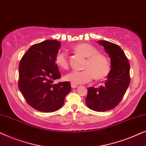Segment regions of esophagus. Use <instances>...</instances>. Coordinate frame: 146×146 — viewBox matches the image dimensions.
Here are the masks:
<instances>
[{
    "mask_svg": "<svg viewBox=\"0 0 146 146\" xmlns=\"http://www.w3.org/2000/svg\"><path fill=\"white\" fill-rule=\"evenodd\" d=\"M71 86L72 88H76L78 86V85L74 83H71Z\"/></svg>",
    "mask_w": 146,
    "mask_h": 146,
    "instance_id": "34e87169",
    "label": "esophagus"
}]
</instances>
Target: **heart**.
<instances>
[{"instance_id": "b5f03b06", "label": "heart", "mask_w": 146, "mask_h": 146, "mask_svg": "<svg viewBox=\"0 0 146 146\" xmlns=\"http://www.w3.org/2000/svg\"><path fill=\"white\" fill-rule=\"evenodd\" d=\"M74 50L86 58L81 71L72 70L65 75L66 80L74 84H84L91 81L94 78L101 80L108 76L111 70V64L108 58L100 53L96 48L88 43H80L73 47ZM55 63L62 69L69 66L67 53L59 50L54 58Z\"/></svg>"}]
</instances>
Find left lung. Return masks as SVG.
Instances as JSON below:
<instances>
[{"label": "left lung", "instance_id": "obj_1", "mask_svg": "<svg viewBox=\"0 0 146 146\" xmlns=\"http://www.w3.org/2000/svg\"><path fill=\"white\" fill-rule=\"evenodd\" d=\"M98 43L109 54L111 68L104 85L88 88L86 104L92 110L105 111L114 108L122 100L130 82V66L118 45L106 40Z\"/></svg>", "mask_w": 146, "mask_h": 146}]
</instances>
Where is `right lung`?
Wrapping results in <instances>:
<instances>
[{
  "instance_id": "1",
  "label": "right lung",
  "mask_w": 146,
  "mask_h": 146,
  "mask_svg": "<svg viewBox=\"0 0 146 146\" xmlns=\"http://www.w3.org/2000/svg\"><path fill=\"white\" fill-rule=\"evenodd\" d=\"M60 46L61 43L55 40L35 44L20 62L19 88L28 104L38 111L58 110L71 91L70 82L54 84L61 77L54 61Z\"/></svg>"
}]
</instances>
